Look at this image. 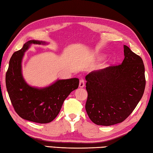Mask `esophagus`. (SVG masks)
Here are the masks:
<instances>
[{
    "instance_id": "esophagus-1",
    "label": "esophagus",
    "mask_w": 153,
    "mask_h": 153,
    "mask_svg": "<svg viewBox=\"0 0 153 153\" xmlns=\"http://www.w3.org/2000/svg\"><path fill=\"white\" fill-rule=\"evenodd\" d=\"M84 86H85V82H84V79L82 78H80V79H79V86L80 87V88H83V87H84Z\"/></svg>"
}]
</instances>
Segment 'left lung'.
I'll return each instance as SVG.
<instances>
[{"label": "left lung", "mask_w": 153, "mask_h": 153, "mask_svg": "<svg viewBox=\"0 0 153 153\" xmlns=\"http://www.w3.org/2000/svg\"><path fill=\"white\" fill-rule=\"evenodd\" d=\"M122 63L86 76V110L93 123L112 126L121 123L132 113L144 94L146 79L140 56L123 46Z\"/></svg>", "instance_id": "1"}]
</instances>
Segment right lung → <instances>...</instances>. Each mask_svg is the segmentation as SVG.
<instances>
[{
	"label": "right lung",
	"mask_w": 153,
	"mask_h": 153,
	"mask_svg": "<svg viewBox=\"0 0 153 153\" xmlns=\"http://www.w3.org/2000/svg\"><path fill=\"white\" fill-rule=\"evenodd\" d=\"M32 44L45 45L30 40L13 54L6 73V86L13 107L21 117L39 123H50L58 115L65 98L79 86V79H59L51 86L37 88L28 85L23 77L22 61Z\"/></svg>",
	"instance_id": "right-lung-1"
}]
</instances>
